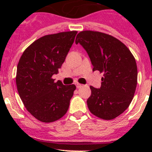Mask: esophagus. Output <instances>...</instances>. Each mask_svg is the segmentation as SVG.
<instances>
[{"label":"esophagus","instance_id":"34e87169","mask_svg":"<svg viewBox=\"0 0 152 152\" xmlns=\"http://www.w3.org/2000/svg\"><path fill=\"white\" fill-rule=\"evenodd\" d=\"M76 86H77V88H81L83 85H82V84H79V83H77V84H76Z\"/></svg>","mask_w":152,"mask_h":152}]
</instances>
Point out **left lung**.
<instances>
[{"instance_id":"obj_1","label":"left lung","mask_w":152,"mask_h":152,"mask_svg":"<svg viewBox=\"0 0 152 152\" xmlns=\"http://www.w3.org/2000/svg\"><path fill=\"white\" fill-rule=\"evenodd\" d=\"M75 43L88 52L93 71L103 73L101 87H90L89 110L100 119H115L128 108L135 94L138 71L133 55L121 41L96 31H81Z\"/></svg>"}]
</instances>
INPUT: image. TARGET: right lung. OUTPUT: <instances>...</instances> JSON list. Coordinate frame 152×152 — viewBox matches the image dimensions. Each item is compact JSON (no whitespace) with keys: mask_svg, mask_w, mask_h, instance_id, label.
I'll list each match as a JSON object with an SVG mask.
<instances>
[{"mask_svg":"<svg viewBox=\"0 0 152 152\" xmlns=\"http://www.w3.org/2000/svg\"><path fill=\"white\" fill-rule=\"evenodd\" d=\"M77 31L44 36L28 46L17 64V91L28 112L43 123H52L66 113L76 89L75 84L55 82Z\"/></svg>","mask_w":152,"mask_h":152,"instance_id":"add662e5","label":"right lung"}]
</instances>
